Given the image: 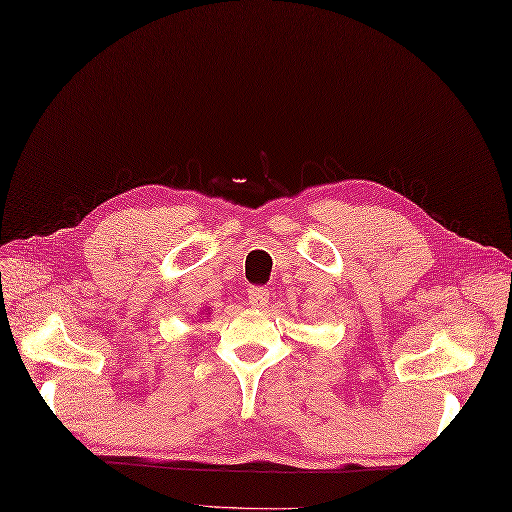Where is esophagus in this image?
<instances>
[{
  "label": "esophagus",
  "instance_id": "obj_1",
  "mask_svg": "<svg viewBox=\"0 0 512 512\" xmlns=\"http://www.w3.org/2000/svg\"><path fill=\"white\" fill-rule=\"evenodd\" d=\"M269 297H271V293H269L267 286L256 284V286H249V289H247V299L254 308H263L269 302Z\"/></svg>",
  "mask_w": 512,
  "mask_h": 512
}]
</instances>
